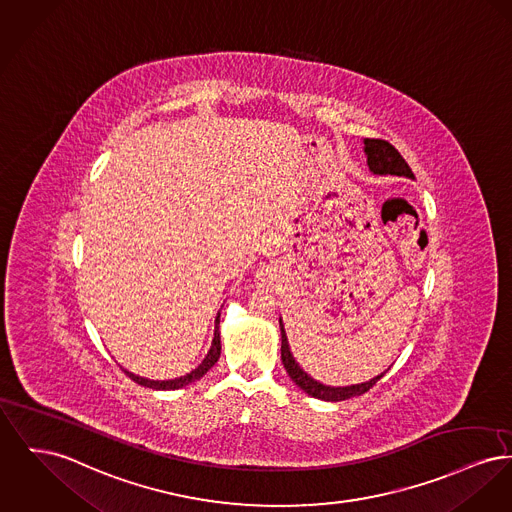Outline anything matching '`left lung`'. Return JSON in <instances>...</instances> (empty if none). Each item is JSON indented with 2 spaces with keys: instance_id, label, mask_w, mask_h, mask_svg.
I'll return each instance as SVG.
<instances>
[{
  "instance_id": "left-lung-1",
  "label": "left lung",
  "mask_w": 512,
  "mask_h": 512,
  "mask_svg": "<svg viewBox=\"0 0 512 512\" xmlns=\"http://www.w3.org/2000/svg\"><path fill=\"white\" fill-rule=\"evenodd\" d=\"M363 152L367 156V166L375 176H404L414 180V174L408 166V162L400 156V152L392 147L391 143L383 141V139H363ZM280 334H282V346H280V354H282V363L290 375V379L300 387L301 391L307 392L313 398L319 400H327V402H340V400H348L354 396H360L363 392L369 391L387 371H383L381 375L358 383V385H348V387H331V385H323L319 381H315L311 375H307L300 367V363L292 356L290 344H288V336L284 331L282 319H280Z\"/></svg>"
}]
</instances>
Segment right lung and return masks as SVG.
<instances>
[{
    "label": "right lung",
    "mask_w": 512,
    "mask_h": 512,
    "mask_svg": "<svg viewBox=\"0 0 512 512\" xmlns=\"http://www.w3.org/2000/svg\"><path fill=\"white\" fill-rule=\"evenodd\" d=\"M218 325H220V311L216 313V319H214V336H212L211 348H209L207 356L203 358V361L193 371H189V373H185L181 377H176V379H166V381H154V379H147V377H139V375L123 369L125 375L131 381H135L137 385L149 387V389H154V391H176V389L187 387V385L199 381L220 358V331H218Z\"/></svg>",
    "instance_id": "add662e5"
}]
</instances>
